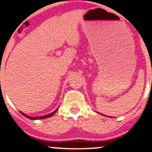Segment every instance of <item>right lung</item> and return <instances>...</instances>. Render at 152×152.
I'll use <instances>...</instances> for the list:
<instances>
[{
	"mask_svg": "<svg viewBox=\"0 0 152 152\" xmlns=\"http://www.w3.org/2000/svg\"><path fill=\"white\" fill-rule=\"evenodd\" d=\"M57 110H58V109H57L55 111H53L52 114H48V115H46V116H38V117H31V116H27V115H26L25 114H23V113H21V114L23 115V116H25L26 118H29V119H31V120H36V119H42V118H48V117H50V116H52L53 115L55 114L56 112L57 111Z\"/></svg>",
	"mask_w": 152,
	"mask_h": 152,
	"instance_id": "right-lung-1",
	"label": "right lung"
}]
</instances>
